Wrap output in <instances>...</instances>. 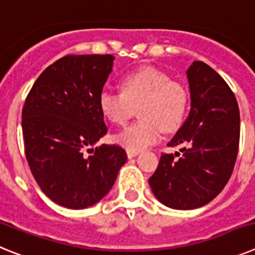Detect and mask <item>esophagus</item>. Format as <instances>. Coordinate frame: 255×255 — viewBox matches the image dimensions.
<instances>
[{
	"label": "esophagus",
	"mask_w": 255,
	"mask_h": 255,
	"mask_svg": "<svg viewBox=\"0 0 255 255\" xmlns=\"http://www.w3.org/2000/svg\"><path fill=\"white\" fill-rule=\"evenodd\" d=\"M126 154H128L129 158H132V157H135V155H138L139 152H135V150H126Z\"/></svg>",
	"instance_id": "34e87169"
}]
</instances>
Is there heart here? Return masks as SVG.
Listing matches in <instances>:
<instances>
[{"instance_id": "1", "label": "heart", "mask_w": 255, "mask_h": 255, "mask_svg": "<svg viewBox=\"0 0 255 255\" xmlns=\"http://www.w3.org/2000/svg\"><path fill=\"white\" fill-rule=\"evenodd\" d=\"M98 105L103 116L119 126L129 123L138 110L140 120L114 136L126 150H143L164 132L176 131L185 117L188 92L180 82L154 67L124 76L121 93L103 89Z\"/></svg>"}]
</instances>
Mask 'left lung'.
I'll return each instance as SVG.
<instances>
[{
  "instance_id": "1",
  "label": "left lung",
  "mask_w": 255,
  "mask_h": 255,
  "mask_svg": "<svg viewBox=\"0 0 255 255\" xmlns=\"http://www.w3.org/2000/svg\"><path fill=\"white\" fill-rule=\"evenodd\" d=\"M186 75L190 112L167 144L180 145L181 153H162L149 177L155 198L173 209L199 208L220 194L234 171L240 140L239 106L227 83L202 61H194Z\"/></svg>"
}]
</instances>
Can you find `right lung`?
<instances>
[{
  "label": "right lung",
  "mask_w": 255,
  "mask_h": 255,
  "mask_svg": "<svg viewBox=\"0 0 255 255\" xmlns=\"http://www.w3.org/2000/svg\"><path fill=\"white\" fill-rule=\"evenodd\" d=\"M112 55H67L35 80L22 107L25 157L40 190L55 203L83 209L114 186L126 152L116 144L91 150L107 134L98 105Z\"/></svg>",
  "instance_id": "obj_1"
}]
</instances>
